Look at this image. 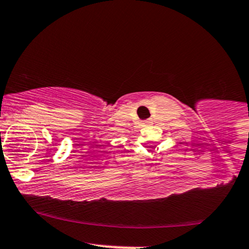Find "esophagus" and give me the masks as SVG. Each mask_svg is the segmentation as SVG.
Returning a JSON list of instances; mask_svg holds the SVG:
<instances>
[{
    "label": "esophagus",
    "instance_id": "34e87169",
    "mask_svg": "<svg viewBox=\"0 0 249 249\" xmlns=\"http://www.w3.org/2000/svg\"><path fill=\"white\" fill-rule=\"evenodd\" d=\"M149 123H150L149 120H145V124H149Z\"/></svg>",
    "mask_w": 249,
    "mask_h": 249
}]
</instances>
